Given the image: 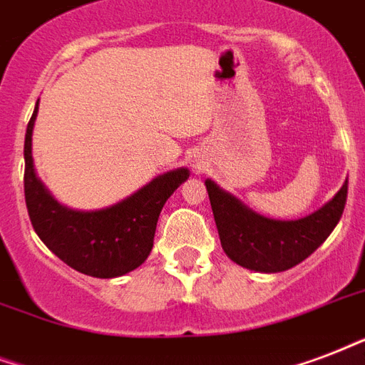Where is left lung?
Segmentation results:
<instances>
[{
  "label": "left lung",
  "mask_w": 365,
  "mask_h": 365,
  "mask_svg": "<svg viewBox=\"0 0 365 365\" xmlns=\"http://www.w3.org/2000/svg\"><path fill=\"white\" fill-rule=\"evenodd\" d=\"M220 243L233 262L247 269L285 272L312 255L343 216L349 178L335 197L316 212L299 220H272L250 210L212 180L205 182Z\"/></svg>",
  "instance_id": "left-lung-1"
}]
</instances>
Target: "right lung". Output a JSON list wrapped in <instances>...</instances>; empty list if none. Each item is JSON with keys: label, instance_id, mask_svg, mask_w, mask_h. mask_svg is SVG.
Returning a JSON list of instances; mask_svg holds the SVG:
<instances>
[{"label": "right lung", "instance_id": "1", "mask_svg": "<svg viewBox=\"0 0 365 365\" xmlns=\"http://www.w3.org/2000/svg\"><path fill=\"white\" fill-rule=\"evenodd\" d=\"M38 103L24 138V199L34 232L55 257L80 274L110 279L132 272L149 257L164 202L187 180L189 170L160 174L124 201L101 210L63 207L34 168L32 132Z\"/></svg>", "mask_w": 365, "mask_h": 365}]
</instances>
